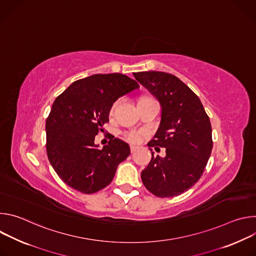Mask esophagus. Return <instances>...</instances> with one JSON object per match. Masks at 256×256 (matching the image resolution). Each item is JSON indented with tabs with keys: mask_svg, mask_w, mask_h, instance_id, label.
<instances>
[{
	"mask_svg": "<svg viewBox=\"0 0 256 256\" xmlns=\"http://www.w3.org/2000/svg\"><path fill=\"white\" fill-rule=\"evenodd\" d=\"M138 150V147L136 146H130V153H134Z\"/></svg>",
	"mask_w": 256,
	"mask_h": 256,
	"instance_id": "34e87169",
	"label": "esophagus"
}]
</instances>
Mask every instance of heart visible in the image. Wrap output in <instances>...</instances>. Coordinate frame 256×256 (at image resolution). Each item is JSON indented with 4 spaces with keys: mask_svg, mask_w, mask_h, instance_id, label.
I'll return each mask as SVG.
<instances>
[{
    "mask_svg": "<svg viewBox=\"0 0 256 256\" xmlns=\"http://www.w3.org/2000/svg\"><path fill=\"white\" fill-rule=\"evenodd\" d=\"M114 106H116V104H114ZM114 107H112V109H114ZM140 138H142V132H138V130H128V132H124V138L132 144L138 142L140 140Z\"/></svg>",
    "mask_w": 256,
    "mask_h": 256,
    "instance_id": "b5f03b06",
    "label": "heart"
}]
</instances>
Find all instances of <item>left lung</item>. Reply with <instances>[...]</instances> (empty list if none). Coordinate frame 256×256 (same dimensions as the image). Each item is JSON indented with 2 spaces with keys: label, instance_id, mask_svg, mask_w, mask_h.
Returning a JSON list of instances; mask_svg holds the SVG:
<instances>
[{
  "label": "left lung",
  "instance_id": "1",
  "mask_svg": "<svg viewBox=\"0 0 256 256\" xmlns=\"http://www.w3.org/2000/svg\"><path fill=\"white\" fill-rule=\"evenodd\" d=\"M134 76L162 107L160 126L148 146L166 148L165 158L152 152L149 165L142 171V181L158 198L179 196L198 181L210 156V118L200 98L176 76L156 70Z\"/></svg>",
  "mask_w": 256,
  "mask_h": 256
}]
</instances>
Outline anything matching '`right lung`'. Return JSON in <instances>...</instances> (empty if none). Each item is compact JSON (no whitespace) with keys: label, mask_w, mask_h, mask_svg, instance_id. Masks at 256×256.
<instances>
[{"label":"right lung","mask_w":256,"mask_h":256,"mask_svg":"<svg viewBox=\"0 0 256 256\" xmlns=\"http://www.w3.org/2000/svg\"><path fill=\"white\" fill-rule=\"evenodd\" d=\"M130 77L96 74L75 81L54 100L46 118V153L58 175L82 194H94L112 181L118 166L130 151L126 142L112 136L103 149L95 136L108 122L114 103L138 89Z\"/></svg>","instance_id":"right-lung-1"}]
</instances>
